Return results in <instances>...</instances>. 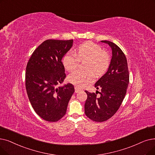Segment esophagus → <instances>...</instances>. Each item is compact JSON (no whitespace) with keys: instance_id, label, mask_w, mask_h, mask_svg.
Instances as JSON below:
<instances>
[{"instance_id":"1","label":"esophagus","mask_w":155,"mask_h":155,"mask_svg":"<svg viewBox=\"0 0 155 155\" xmlns=\"http://www.w3.org/2000/svg\"><path fill=\"white\" fill-rule=\"evenodd\" d=\"M75 92H78L81 91V89H79L78 87H75Z\"/></svg>"}]
</instances>
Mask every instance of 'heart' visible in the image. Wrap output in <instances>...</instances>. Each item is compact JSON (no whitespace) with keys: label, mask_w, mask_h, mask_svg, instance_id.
Instances as JSON below:
<instances>
[{"label":"heart","mask_w":155,"mask_h":155,"mask_svg":"<svg viewBox=\"0 0 155 155\" xmlns=\"http://www.w3.org/2000/svg\"><path fill=\"white\" fill-rule=\"evenodd\" d=\"M87 59L85 68L87 70H77L70 73L68 77V82L75 86L83 88L92 83L97 75L104 74L110 64V57L101 46L92 42L80 45L75 53L72 51L67 52L63 58L64 68L69 71L77 68L80 61Z\"/></svg>","instance_id":"1"}]
</instances>
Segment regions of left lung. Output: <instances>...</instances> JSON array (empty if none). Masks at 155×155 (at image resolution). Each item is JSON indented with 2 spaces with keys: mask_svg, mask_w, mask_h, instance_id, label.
I'll return each instance as SVG.
<instances>
[{
  "mask_svg": "<svg viewBox=\"0 0 155 155\" xmlns=\"http://www.w3.org/2000/svg\"><path fill=\"white\" fill-rule=\"evenodd\" d=\"M112 49V58L108 70L95 84L100 89V96L97 93L87 91L85 103V115L97 122H102L112 117L118 111L125 96L129 83L127 61L123 51L112 42L102 40Z\"/></svg>",
  "mask_w": 155,
  "mask_h": 155,
  "instance_id": "8db88e82",
  "label": "left lung"
}]
</instances>
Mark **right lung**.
Instances as JSON below:
<instances>
[{"label":"right lung","instance_id":"1","mask_svg":"<svg viewBox=\"0 0 155 155\" xmlns=\"http://www.w3.org/2000/svg\"><path fill=\"white\" fill-rule=\"evenodd\" d=\"M73 40L49 39L34 51L26 65L25 85L30 103L37 115L54 122L64 116L75 91L71 84L58 87L66 77L62 58Z\"/></svg>","mask_w":155,"mask_h":155}]
</instances>
